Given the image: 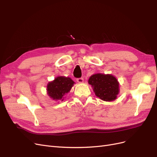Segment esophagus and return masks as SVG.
Listing matches in <instances>:
<instances>
[{"instance_id":"1","label":"esophagus","mask_w":157,"mask_h":157,"mask_svg":"<svg viewBox=\"0 0 157 157\" xmlns=\"http://www.w3.org/2000/svg\"><path fill=\"white\" fill-rule=\"evenodd\" d=\"M77 81L78 83H82L84 82V79H83V78H78L77 79Z\"/></svg>"}]
</instances>
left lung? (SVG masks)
<instances>
[{"label":"left lung","instance_id":"8db88e82","mask_svg":"<svg viewBox=\"0 0 157 157\" xmlns=\"http://www.w3.org/2000/svg\"><path fill=\"white\" fill-rule=\"evenodd\" d=\"M96 96L105 101H114L119 92V83L112 75L96 73L88 80Z\"/></svg>","mask_w":157,"mask_h":157}]
</instances>
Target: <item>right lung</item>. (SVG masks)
Returning a JSON list of instances; mask_svg holds the SVG:
<instances>
[{"label":"right lung","mask_w":157,"mask_h":157,"mask_svg":"<svg viewBox=\"0 0 157 157\" xmlns=\"http://www.w3.org/2000/svg\"><path fill=\"white\" fill-rule=\"evenodd\" d=\"M75 82L69 77L60 76L47 85V94L54 100H63L65 95L73 87Z\"/></svg>","instance_id":"1"}]
</instances>
